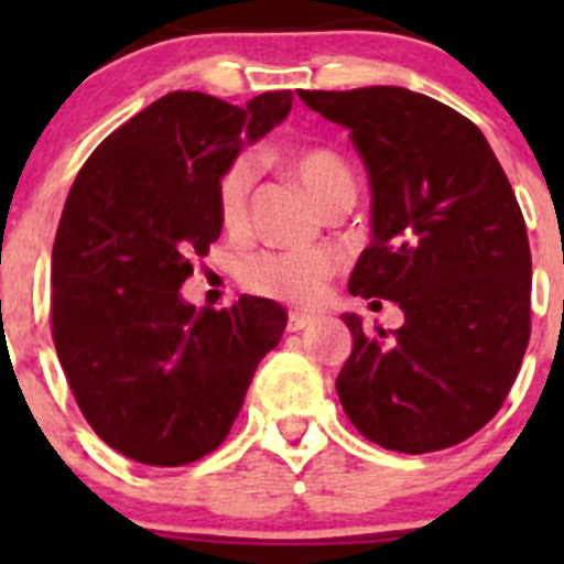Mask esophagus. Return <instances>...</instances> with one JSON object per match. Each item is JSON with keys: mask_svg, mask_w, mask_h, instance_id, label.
Masks as SVG:
<instances>
[{"mask_svg": "<svg viewBox=\"0 0 564 564\" xmlns=\"http://www.w3.org/2000/svg\"><path fill=\"white\" fill-rule=\"evenodd\" d=\"M314 314H303V311H292V314H289V322H286V329L289 333H300V329H305L308 327L311 322H314Z\"/></svg>", "mask_w": 564, "mask_h": 564, "instance_id": "34e87169", "label": "esophagus"}]
</instances>
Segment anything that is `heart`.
<instances>
[{
	"instance_id": "obj_1",
	"label": "heart",
	"mask_w": 564,
	"mask_h": 564,
	"mask_svg": "<svg viewBox=\"0 0 564 564\" xmlns=\"http://www.w3.org/2000/svg\"><path fill=\"white\" fill-rule=\"evenodd\" d=\"M289 166L300 176L318 204L338 185H351V174L333 152L300 150L289 158ZM253 161L237 158L218 182V215L229 231L248 226L250 185H253ZM338 270L335 253L324 248L278 250V253L250 256L242 264V286L259 297L278 300L286 305H314L327 289L329 278Z\"/></svg>"
}]
</instances>
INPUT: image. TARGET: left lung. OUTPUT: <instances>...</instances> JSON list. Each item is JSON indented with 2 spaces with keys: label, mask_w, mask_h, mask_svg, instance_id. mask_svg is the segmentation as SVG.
I'll use <instances>...</instances> for the list:
<instances>
[{
  "label": "left lung",
  "mask_w": 564,
  "mask_h": 564,
  "mask_svg": "<svg viewBox=\"0 0 564 564\" xmlns=\"http://www.w3.org/2000/svg\"><path fill=\"white\" fill-rule=\"evenodd\" d=\"M297 95L349 130L371 182V246L349 292L403 311L390 335L344 314L355 346L335 379L340 406L388 451L458 445L499 412L529 344L532 256L513 187L480 128L429 95Z\"/></svg>",
  "instance_id": "obj_1"
}]
</instances>
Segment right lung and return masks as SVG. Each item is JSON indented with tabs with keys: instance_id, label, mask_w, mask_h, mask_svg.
Masks as SVG:
<instances>
[{
	"instance_id": "add662e5",
	"label": "right lung",
	"mask_w": 564,
	"mask_h": 564,
	"mask_svg": "<svg viewBox=\"0 0 564 564\" xmlns=\"http://www.w3.org/2000/svg\"><path fill=\"white\" fill-rule=\"evenodd\" d=\"M292 100L163 95L100 141L67 193L51 253L56 357L95 434L139 464L213 453L281 340L286 311L272 300L196 311L180 289L224 229L220 176Z\"/></svg>"
}]
</instances>
